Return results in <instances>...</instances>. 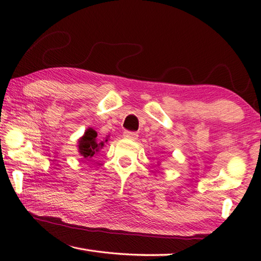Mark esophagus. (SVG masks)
Listing matches in <instances>:
<instances>
[{
	"label": "esophagus",
	"instance_id": "obj_1",
	"mask_svg": "<svg viewBox=\"0 0 261 261\" xmlns=\"http://www.w3.org/2000/svg\"><path fill=\"white\" fill-rule=\"evenodd\" d=\"M123 136H124L126 139H130V140H136L137 138H138V135H137L136 132H132V131H124L123 132Z\"/></svg>",
	"mask_w": 261,
	"mask_h": 261
}]
</instances>
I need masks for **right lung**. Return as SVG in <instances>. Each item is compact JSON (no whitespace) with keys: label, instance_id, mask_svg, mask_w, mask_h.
Wrapping results in <instances>:
<instances>
[{"label":"right lung","instance_id":"1","mask_svg":"<svg viewBox=\"0 0 261 261\" xmlns=\"http://www.w3.org/2000/svg\"><path fill=\"white\" fill-rule=\"evenodd\" d=\"M108 141V137H106L103 140L98 139V134L94 129L88 127L84 135L78 139V153L81 154L83 159H90L96 155L101 149L103 148L105 144Z\"/></svg>","mask_w":261,"mask_h":261}]
</instances>
